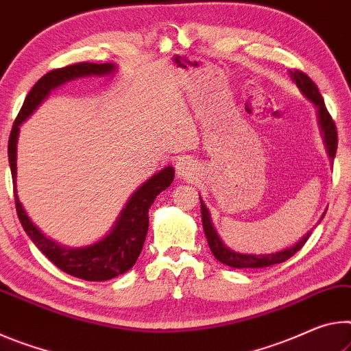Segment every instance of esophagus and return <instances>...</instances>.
<instances>
[{"mask_svg":"<svg viewBox=\"0 0 351 351\" xmlns=\"http://www.w3.org/2000/svg\"><path fill=\"white\" fill-rule=\"evenodd\" d=\"M176 174L180 177V179H191L197 174L196 165H194L193 160L189 158H179L176 162Z\"/></svg>","mask_w":351,"mask_h":351,"instance_id":"esophagus-1","label":"esophagus"}]
</instances>
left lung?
Returning <instances> with one entry per match:
<instances>
[{"instance_id":"obj_1","label":"left lung","mask_w":351,"mask_h":351,"mask_svg":"<svg viewBox=\"0 0 351 351\" xmlns=\"http://www.w3.org/2000/svg\"><path fill=\"white\" fill-rule=\"evenodd\" d=\"M289 76H291L292 82H294L298 87V90L302 91V95L305 96L309 102H313L315 108H317L320 134H322V138H324L326 154H328V157L332 163V160H335V155H336V149H337V130H336L335 121H332L328 110H326L324 97H322L317 85H315L305 73L289 71ZM200 208H202L200 213H202L204 232H205L206 241H208L211 254L215 255L217 261H221L222 264H226V266L234 267V269H258V267H267V266H272V264L283 263L294 254H297V252L302 249L303 244L306 243L308 238L311 237V233H313V228H311L305 234V237H302V239H298L294 245H289V247H286V249H281L278 252H272V254H264V255L239 254V252H234L230 249V247H227L226 243L221 239L219 233L216 232L213 222H211L210 211L205 206L202 199H200ZM325 213H326V210L324 211V215L320 216L317 223H320V221L324 219Z\"/></svg>"}]
</instances>
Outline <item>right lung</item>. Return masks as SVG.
I'll use <instances>...</instances> for the list:
<instances>
[{
  "label": "right lung",
  "mask_w": 351,
  "mask_h": 351,
  "mask_svg": "<svg viewBox=\"0 0 351 351\" xmlns=\"http://www.w3.org/2000/svg\"><path fill=\"white\" fill-rule=\"evenodd\" d=\"M117 70L118 66L114 63H76V65L45 74L27 93L9 136L8 152L14 182L15 206L23 228L27 237L32 239V243L38 247V250L60 271L87 281L112 280L128 272L134 266L141 254L147 234L149 208L154 204L155 197L174 180V169L172 166H166L155 172L152 177H149L145 183H141L132 193L128 204L124 205L118 219L114 221L113 227L106 237L88 245L68 247L45 237L42 230L29 219V216L23 208L19 193H16V143H19L20 125L36 112V108L51 95V91L62 87L63 84L71 82V80L90 76H110Z\"/></svg>",
  "instance_id": "obj_1"
}]
</instances>
